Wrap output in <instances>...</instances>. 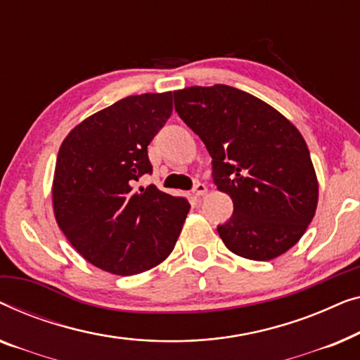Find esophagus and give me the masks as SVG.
<instances>
[{"label":"esophagus","instance_id":"1","mask_svg":"<svg viewBox=\"0 0 360 360\" xmlns=\"http://www.w3.org/2000/svg\"><path fill=\"white\" fill-rule=\"evenodd\" d=\"M192 192H194L195 197H202L207 192V186L202 184V182H197V184L194 186V189H192Z\"/></svg>","mask_w":360,"mask_h":360}]
</instances>
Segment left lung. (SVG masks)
Instances as JSON below:
<instances>
[{
  "instance_id": "obj_1",
  "label": "left lung",
  "mask_w": 360,
  "mask_h": 360,
  "mask_svg": "<svg viewBox=\"0 0 360 360\" xmlns=\"http://www.w3.org/2000/svg\"><path fill=\"white\" fill-rule=\"evenodd\" d=\"M174 109L212 156L233 215L217 231L235 255L269 261L295 245L315 217L318 181L300 131L274 108L226 84L174 91Z\"/></svg>"
}]
</instances>
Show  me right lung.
Instances as JSON below:
<instances>
[{
    "label": "right lung",
    "mask_w": 360,
    "mask_h": 360,
    "mask_svg": "<svg viewBox=\"0 0 360 360\" xmlns=\"http://www.w3.org/2000/svg\"><path fill=\"white\" fill-rule=\"evenodd\" d=\"M173 112V94L129 96L77 125L58 150L52 186L60 230L86 261L140 274L174 250L191 205L156 186L148 145Z\"/></svg>",
    "instance_id": "obj_1"
}]
</instances>
